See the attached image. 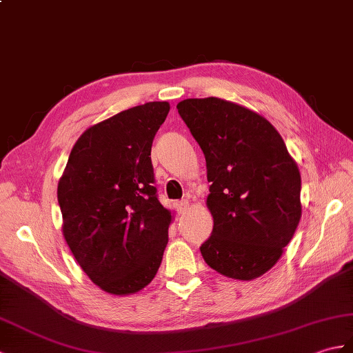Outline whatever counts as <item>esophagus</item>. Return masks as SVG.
<instances>
[{
	"instance_id": "obj_1",
	"label": "esophagus",
	"mask_w": 353,
	"mask_h": 353,
	"mask_svg": "<svg viewBox=\"0 0 353 353\" xmlns=\"http://www.w3.org/2000/svg\"><path fill=\"white\" fill-rule=\"evenodd\" d=\"M188 200H180V201H176V208H177V210H179V214H183V212L186 210V208H188Z\"/></svg>"
}]
</instances>
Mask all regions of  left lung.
Instances as JSON below:
<instances>
[{
    "instance_id": "left-lung-1",
    "label": "left lung",
    "mask_w": 353,
    "mask_h": 353,
    "mask_svg": "<svg viewBox=\"0 0 353 353\" xmlns=\"http://www.w3.org/2000/svg\"><path fill=\"white\" fill-rule=\"evenodd\" d=\"M206 158L214 230L200 251L236 280L263 275L301 219V174L281 135L259 114L218 97L177 103Z\"/></svg>"
}]
</instances>
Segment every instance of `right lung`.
Segmentation results:
<instances>
[{
    "mask_svg": "<svg viewBox=\"0 0 353 353\" xmlns=\"http://www.w3.org/2000/svg\"><path fill=\"white\" fill-rule=\"evenodd\" d=\"M168 102H147L88 128L60 179L63 234L79 266L112 294L141 290L157 275L171 214L154 186L152 144Z\"/></svg>",
    "mask_w": 353,
    "mask_h": 353,
    "instance_id": "1",
    "label": "right lung"
}]
</instances>
